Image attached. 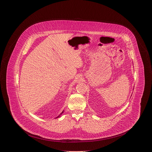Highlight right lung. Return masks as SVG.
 Instances as JSON below:
<instances>
[{
	"label": "right lung",
	"instance_id": "1",
	"mask_svg": "<svg viewBox=\"0 0 152 152\" xmlns=\"http://www.w3.org/2000/svg\"><path fill=\"white\" fill-rule=\"evenodd\" d=\"M64 113V111H62V113H61V114H60V115H58V117H56V118H58V117H60V116H61V115H62V113Z\"/></svg>",
	"mask_w": 152,
	"mask_h": 152
}]
</instances>
